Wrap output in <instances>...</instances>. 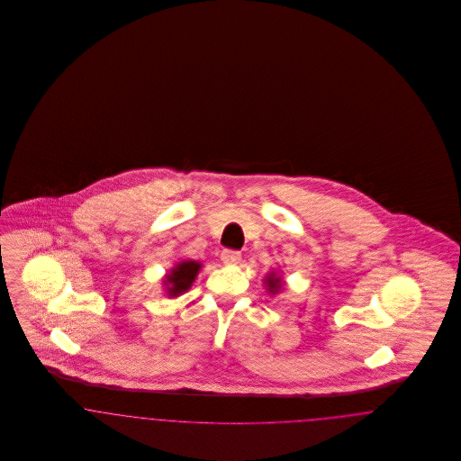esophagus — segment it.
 Masks as SVG:
<instances>
[{
    "mask_svg": "<svg viewBox=\"0 0 461 461\" xmlns=\"http://www.w3.org/2000/svg\"><path fill=\"white\" fill-rule=\"evenodd\" d=\"M221 259L224 264H239L241 261V254L239 250H231V249H224L221 252Z\"/></svg>",
    "mask_w": 461,
    "mask_h": 461,
    "instance_id": "esophagus-1",
    "label": "esophagus"
}]
</instances>
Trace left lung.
Masks as SVG:
<instances>
[{
	"label": "left lung",
	"mask_w": 461,
	"mask_h": 461,
	"mask_svg": "<svg viewBox=\"0 0 461 461\" xmlns=\"http://www.w3.org/2000/svg\"><path fill=\"white\" fill-rule=\"evenodd\" d=\"M264 284L267 285V290H269V292L276 294V292H278V288L282 286V280H280V278H276L275 275H269V278H266V282H264Z\"/></svg>",
	"instance_id": "1"
}]
</instances>
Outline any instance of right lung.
Here are the masks:
<instances>
[{
	"mask_svg": "<svg viewBox=\"0 0 461 461\" xmlns=\"http://www.w3.org/2000/svg\"><path fill=\"white\" fill-rule=\"evenodd\" d=\"M198 269H200V264L195 261H185V263L177 264L173 269V273L166 276L167 294L171 297H177L179 294L186 292L195 282Z\"/></svg>",
	"mask_w": 461,
	"mask_h": 461,
	"instance_id": "right-lung-1",
	"label": "right lung"
}]
</instances>
